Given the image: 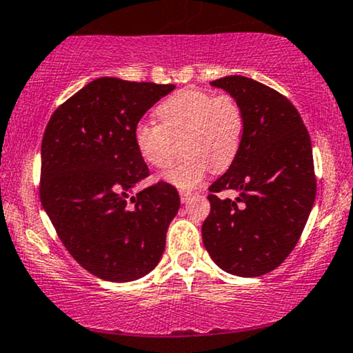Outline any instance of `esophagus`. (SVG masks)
I'll list each match as a JSON object with an SVG mask.
<instances>
[{
  "instance_id": "obj_1",
  "label": "esophagus",
  "mask_w": 353,
  "mask_h": 353,
  "mask_svg": "<svg viewBox=\"0 0 353 353\" xmlns=\"http://www.w3.org/2000/svg\"><path fill=\"white\" fill-rule=\"evenodd\" d=\"M179 195H181V201H182V203H187L188 200H190V196H192V192L181 190V192H179Z\"/></svg>"
}]
</instances>
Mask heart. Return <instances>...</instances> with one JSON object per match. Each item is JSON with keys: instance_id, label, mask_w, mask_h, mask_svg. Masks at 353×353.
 Listing matches in <instances>:
<instances>
[{"instance_id": "heart-1", "label": "heart", "mask_w": 353, "mask_h": 353, "mask_svg": "<svg viewBox=\"0 0 353 353\" xmlns=\"http://www.w3.org/2000/svg\"><path fill=\"white\" fill-rule=\"evenodd\" d=\"M155 117L160 125L137 123L134 142L142 160L157 170L170 166L183 147L185 152L163 176L179 188L200 185L211 166L227 170L240 152L245 113L232 94L181 89L155 108Z\"/></svg>"}]
</instances>
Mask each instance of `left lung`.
<instances>
[{
	"label": "left lung",
	"instance_id": "obj_1",
	"mask_svg": "<svg viewBox=\"0 0 353 353\" xmlns=\"http://www.w3.org/2000/svg\"><path fill=\"white\" fill-rule=\"evenodd\" d=\"M245 113L240 152L210 187L203 245L222 270L259 276L275 270L299 241L316 195L309 131L299 112L275 89L232 75L211 81ZM236 190V201L216 193Z\"/></svg>",
	"mask_w": 353,
	"mask_h": 353
}]
</instances>
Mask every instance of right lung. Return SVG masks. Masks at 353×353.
Masks as SVG:
<instances>
[{
    "mask_svg": "<svg viewBox=\"0 0 353 353\" xmlns=\"http://www.w3.org/2000/svg\"><path fill=\"white\" fill-rule=\"evenodd\" d=\"M174 84L97 78L59 105L41 142L39 198L59 238L83 269L132 281L155 269L181 198L157 182L129 198L150 171L134 128Z\"/></svg>",
    "mask_w": 353,
    "mask_h": 353,
    "instance_id": "1",
    "label": "right lung"
}]
</instances>
